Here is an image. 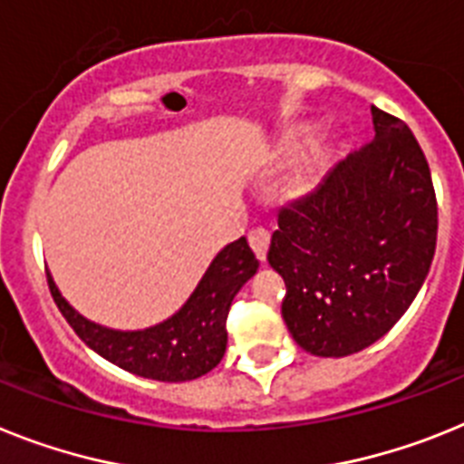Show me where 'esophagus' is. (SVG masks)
Returning a JSON list of instances; mask_svg holds the SVG:
<instances>
[{"instance_id": "34e87169", "label": "esophagus", "mask_w": 464, "mask_h": 464, "mask_svg": "<svg viewBox=\"0 0 464 464\" xmlns=\"http://www.w3.org/2000/svg\"><path fill=\"white\" fill-rule=\"evenodd\" d=\"M247 240H250V247L255 250L256 259H259V262H266L268 245H271V236H268L266 228H252Z\"/></svg>"}]
</instances>
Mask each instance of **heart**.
I'll return each instance as SVG.
<instances>
[{
  "instance_id": "obj_1",
  "label": "heart",
  "mask_w": 464,
  "mask_h": 464,
  "mask_svg": "<svg viewBox=\"0 0 464 464\" xmlns=\"http://www.w3.org/2000/svg\"><path fill=\"white\" fill-rule=\"evenodd\" d=\"M297 148V143H290L287 148V153H292ZM323 150H325V143L323 141H314V148H311V158L297 174L292 179V193L295 196H304L309 193L318 181V172H321V162H323Z\"/></svg>"
}]
</instances>
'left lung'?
I'll return each instance as SVG.
<instances>
[{
	"label": "left lung",
	"mask_w": 464,
	"mask_h": 464,
	"mask_svg": "<svg viewBox=\"0 0 464 464\" xmlns=\"http://www.w3.org/2000/svg\"><path fill=\"white\" fill-rule=\"evenodd\" d=\"M375 139L278 214L268 264L283 321L304 352L340 358L394 328L430 274L437 196L406 122L371 106Z\"/></svg>",
	"instance_id": "left-lung-1"
}]
</instances>
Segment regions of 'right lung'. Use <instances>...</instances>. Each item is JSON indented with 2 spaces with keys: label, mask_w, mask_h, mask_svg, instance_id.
Returning <instances> with one entry per match:
<instances>
[{
  "label": "right lung",
  "mask_w": 464,
  "mask_h": 464,
  "mask_svg": "<svg viewBox=\"0 0 464 464\" xmlns=\"http://www.w3.org/2000/svg\"><path fill=\"white\" fill-rule=\"evenodd\" d=\"M259 262L247 240L228 243L214 256L184 306L143 330H112L89 321L68 304L46 274L53 302L89 349L122 371L160 382H186L217 368L226 352V316L233 297L256 274Z\"/></svg>",
  "instance_id": "add662e5"
}]
</instances>
